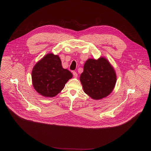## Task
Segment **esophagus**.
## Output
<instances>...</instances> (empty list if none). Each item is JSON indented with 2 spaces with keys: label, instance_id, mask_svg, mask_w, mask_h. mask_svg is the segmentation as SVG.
<instances>
[{
  "label": "esophagus",
  "instance_id": "obj_1",
  "mask_svg": "<svg viewBox=\"0 0 151 151\" xmlns=\"http://www.w3.org/2000/svg\"><path fill=\"white\" fill-rule=\"evenodd\" d=\"M73 76L75 78H77L78 77V73L76 72H73Z\"/></svg>",
  "mask_w": 151,
  "mask_h": 151
}]
</instances>
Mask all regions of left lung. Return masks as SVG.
<instances>
[{
	"mask_svg": "<svg viewBox=\"0 0 151 151\" xmlns=\"http://www.w3.org/2000/svg\"><path fill=\"white\" fill-rule=\"evenodd\" d=\"M83 91L94 100L108 96L116 82L114 67L104 57L97 60L89 58L85 61L80 76Z\"/></svg>",
	"mask_w": 151,
	"mask_h": 151,
	"instance_id": "1",
	"label": "left lung"
}]
</instances>
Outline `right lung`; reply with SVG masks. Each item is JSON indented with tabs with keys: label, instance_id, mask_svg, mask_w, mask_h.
I'll use <instances>...</instances> for the list:
<instances>
[{
	"label": "right lung",
	"instance_id": "right-lung-1",
	"mask_svg": "<svg viewBox=\"0 0 151 151\" xmlns=\"http://www.w3.org/2000/svg\"><path fill=\"white\" fill-rule=\"evenodd\" d=\"M72 77L69 70L63 68L59 56L52 53L47 54L37 61L32 72L35 90L46 97L57 96Z\"/></svg>",
	"mask_w": 151,
	"mask_h": 151
}]
</instances>
